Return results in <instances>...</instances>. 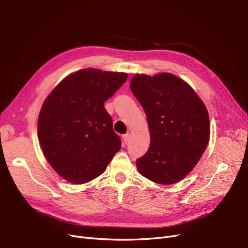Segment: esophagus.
<instances>
[{
	"mask_svg": "<svg viewBox=\"0 0 248 248\" xmlns=\"http://www.w3.org/2000/svg\"><path fill=\"white\" fill-rule=\"evenodd\" d=\"M128 140H130V134H125V135L123 136V143H124V145L127 144Z\"/></svg>",
	"mask_w": 248,
	"mask_h": 248,
	"instance_id": "34e87169",
	"label": "esophagus"
}]
</instances>
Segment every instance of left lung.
<instances>
[{
  "instance_id": "8db88e82",
  "label": "left lung",
  "mask_w": 248,
  "mask_h": 248,
  "mask_svg": "<svg viewBox=\"0 0 248 248\" xmlns=\"http://www.w3.org/2000/svg\"><path fill=\"white\" fill-rule=\"evenodd\" d=\"M130 88L146 112L151 137L137 168L159 185H173L195 168L207 148V107L186 81L169 73L137 74Z\"/></svg>"
}]
</instances>
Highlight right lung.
Instances as JSON below:
<instances>
[{
  "instance_id": "1",
  "label": "right lung",
  "mask_w": 248,
  "mask_h": 248,
  "mask_svg": "<svg viewBox=\"0 0 248 248\" xmlns=\"http://www.w3.org/2000/svg\"><path fill=\"white\" fill-rule=\"evenodd\" d=\"M127 79L126 73L84 69L59 83L39 112L42 152L57 173L74 185L102 174L122 147L104 102Z\"/></svg>"
}]
</instances>
